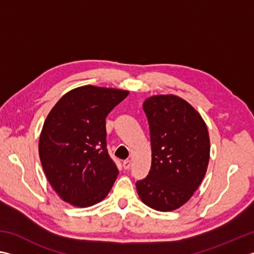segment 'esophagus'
<instances>
[{"instance_id":"esophagus-1","label":"esophagus","mask_w":254,"mask_h":254,"mask_svg":"<svg viewBox=\"0 0 254 254\" xmlns=\"http://www.w3.org/2000/svg\"><path fill=\"white\" fill-rule=\"evenodd\" d=\"M130 167H131V161L130 160L123 161V168H124V170H128Z\"/></svg>"}]
</instances>
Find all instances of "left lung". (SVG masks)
Returning a JSON list of instances; mask_svg holds the SVG:
<instances>
[{
  "mask_svg": "<svg viewBox=\"0 0 254 254\" xmlns=\"http://www.w3.org/2000/svg\"><path fill=\"white\" fill-rule=\"evenodd\" d=\"M150 126L152 164L136 182L138 197L152 209L172 211L190 199L206 175L210 156L207 126L191 104L174 94L143 103Z\"/></svg>",
  "mask_w": 254,
  "mask_h": 254,
  "instance_id": "obj_1",
  "label": "left lung"
}]
</instances>
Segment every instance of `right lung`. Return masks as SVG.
I'll list each match as a JSON object with an SVG mask.
<instances>
[{"label":"right lung","instance_id":"obj_1","mask_svg":"<svg viewBox=\"0 0 254 254\" xmlns=\"http://www.w3.org/2000/svg\"><path fill=\"white\" fill-rule=\"evenodd\" d=\"M128 91L72 89L48 113L38 151L45 175L64 201L90 207L103 200L119 174L107 150L106 118Z\"/></svg>","mask_w":254,"mask_h":254}]
</instances>
